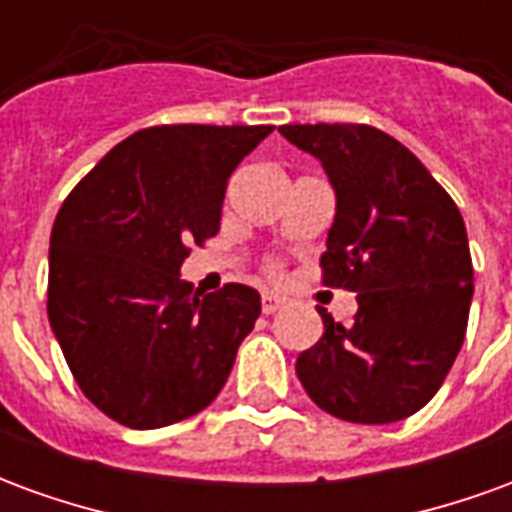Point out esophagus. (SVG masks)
Returning <instances> with one entry per match:
<instances>
[{
    "label": "esophagus",
    "instance_id": "obj_1",
    "mask_svg": "<svg viewBox=\"0 0 512 512\" xmlns=\"http://www.w3.org/2000/svg\"><path fill=\"white\" fill-rule=\"evenodd\" d=\"M282 304H285V301L279 299V296H274V293H263V312H266V315H274Z\"/></svg>",
    "mask_w": 512,
    "mask_h": 512
}]
</instances>
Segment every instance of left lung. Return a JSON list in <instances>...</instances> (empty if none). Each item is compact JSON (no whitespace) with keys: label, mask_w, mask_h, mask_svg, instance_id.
Listing matches in <instances>:
<instances>
[{"label":"left lung","mask_w":512,"mask_h":512,"mask_svg":"<svg viewBox=\"0 0 512 512\" xmlns=\"http://www.w3.org/2000/svg\"><path fill=\"white\" fill-rule=\"evenodd\" d=\"M323 164L337 213L321 255L323 285L354 290L351 326L321 312L323 337L296 376L332 417L386 425L439 392L461 351L474 293L458 205L408 147L373 126H282Z\"/></svg>","instance_id":"1"}]
</instances>
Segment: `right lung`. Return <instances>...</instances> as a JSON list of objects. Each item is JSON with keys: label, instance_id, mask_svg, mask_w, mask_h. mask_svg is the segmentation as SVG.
Here are the masks:
<instances>
[{"label": "right lung", "instance_id": "obj_1", "mask_svg": "<svg viewBox=\"0 0 512 512\" xmlns=\"http://www.w3.org/2000/svg\"><path fill=\"white\" fill-rule=\"evenodd\" d=\"M274 126H153L123 139L62 202L49 323L76 384L120 425L164 428L211 406L255 329L260 293L202 296L189 244L219 233L233 169Z\"/></svg>", "mask_w": 512, "mask_h": 512}]
</instances>
